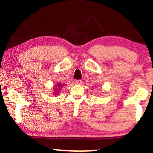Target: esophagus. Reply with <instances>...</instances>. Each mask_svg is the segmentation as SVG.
Wrapping results in <instances>:
<instances>
[{"instance_id": "1", "label": "esophagus", "mask_w": 153, "mask_h": 153, "mask_svg": "<svg viewBox=\"0 0 153 153\" xmlns=\"http://www.w3.org/2000/svg\"><path fill=\"white\" fill-rule=\"evenodd\" d=\"M75 82H76L78 85H82V80H77L76 81H75Z\"/></svg>"}]
</instances>
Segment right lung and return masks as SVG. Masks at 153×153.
Returning <instances> with one entry per match:
<instances>
[{"instance_id": "1", "label": "right lung", "mask_w": 153, "mask_h": 153, "mask_svg": "<svg viewBox=\"0 0 153 153\" xmlns=\"http://www.w3.org/2000/svg\"><path fill=\"white\" fill-rule=\"evenodd\" d=\"M59 86H61L60 84H59V85H57V87H59ZM55 91H56V92H58V91H57L56 90H55Z\"/></svg>"}]
</instances>
